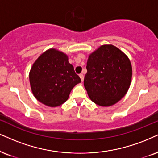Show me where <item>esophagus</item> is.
I'll use <instances>...</instances> for the list:
<instances>
[{
    "instance_id": "obj_1",
    "label": "esophagus",
    "mask_w": 158,
    "mask_h": 158,
    "mask_svg": "<svg viewBox=\"0 0 158 158\" xmlns=\"http://www.w3.org/2000/svg\"><path fill=\"white\" fill-rule=\"evenodd\" d=\"M79 76H80V77H81V81H83V79H84V76H83V74H80V75H79Z\"/></svg>"
}]
</instances>
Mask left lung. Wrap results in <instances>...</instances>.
Returning a JSON list of instances; mask_svg holds the SVG:
<instances>
[{"label": "left lung", "mask_w": 158, "mask_h": 158, "mask_svg": "<svg viewBox=\"0 0 158 158\" xmlns=\"http://www.w3.org/2000/svg\"><path fill=\"white\" fill-rule=\"evenodd\" d=\"M84 86L90 99L100 106L116 104L126 94L132 78L129 58L111 44L102 45L89 56Z\"/></svg>", "instance_id": "left-lung-1"}]
</instances>
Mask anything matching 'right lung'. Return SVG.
<instances>
[{
	"mask_svg": "<svg viewBox=\"0 0 158 158\" xmlns=\"http://www.w3.org/2000/svg\"><path fill=\"white\" fill-rule=\"evenodd\" d=\"M29 80L34 97L50 107L65 102L73 87L81 82L67 56L56 49L47 50L36 59Z\"/></svg>",
	"mask_w": 158,
	"mask_h": 158,
	"instance_id": "1",
	"label": "right lung"
}]
</instances>
